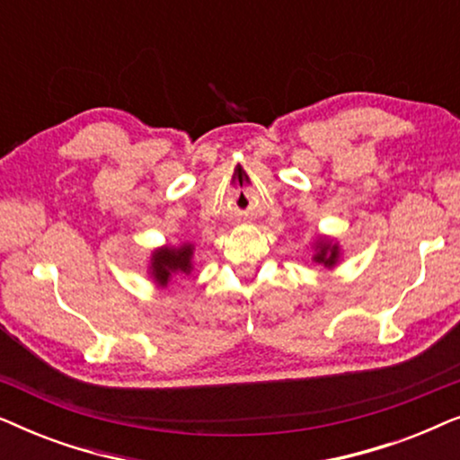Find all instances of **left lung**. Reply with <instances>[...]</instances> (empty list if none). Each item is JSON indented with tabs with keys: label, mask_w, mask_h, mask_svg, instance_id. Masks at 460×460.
I'll return each instance as SVG.
<instances>
[{
	"label": "left lung",
	"mask_w": 460,
	"mask_h": 460,
	"mask_svg": "<svg viewBox=\"0 0 460 460\" xmlns=\"http://www.w3.org/2000/svg\"><path fill=\"white\" fill-rule=\"evenodd\" d=\"M339 260H341V249H339V243L335 238L320 236L316 243H314V255L312 261L323 263L324 268H335Z\"/></svg>",
	"instance_id": "left-lung-1"
}]
</instances>
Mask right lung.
I'll list each match as a JSON object with an SVG mask.
<instances>
[{
	"label": "right lung",
	"mask_w": 460,
	"mask_h": 460,
	"mask_svg": "<svg viewBox=\"0 0 460 460\" xmlns=\"http://www.w3.org/2000/svg\"><path fill=\"white\" fill-rule=\"evenodd\" d=\"M194 244L184 243L180 247H159L153 251L148 263V276L159 288H165L175 276H188L194 270L192 266Z\"/></svg>",
	"instance_id": "right-lung-1"
}]
</instances>
